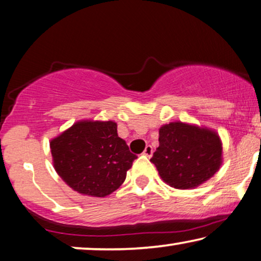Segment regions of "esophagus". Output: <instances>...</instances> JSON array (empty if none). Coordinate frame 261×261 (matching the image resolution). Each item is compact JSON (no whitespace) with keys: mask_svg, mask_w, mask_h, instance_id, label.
I'll use <instances>...</instances> for the list:
<instances>
[{"mask_svg":"<svg viewBox=\"0 0 261 261\" xmlns=\"http://www.w3.org/2000/svg\"><path fill=\"white\" fill-rule=\"evenodd\" d=\"M152 153H153V148H152L151 145H147L144 150V154L146 155V157H151Z\"/></svg>","mask_w":261,"mask_h":261,"instance_id":"obj_1","label":"esophagus"}]
</instances>
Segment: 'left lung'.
<instances>
[{
    "label": "left lung",
    "mask_w": 261,
    "mask_h": 261,
    "mask_svg": "<svg viewBox=\"0 0 261 261\" xmlns=\"http://www.w3.org/2000/svg\"><path fill=\"white\" fill-rule=\"evenodd\" d=\"M160 146L152 155L162 180L177 189L195 188L218 171L222 141L216 132L184 122L160 129Z\"/></svg>",
    "instance_id": "obj_1"
}]
</instances>
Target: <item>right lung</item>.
I'll list each match as a JSON object with an SVG mask.
<instances>
[{
	"mask_svg": "<svg viewBox=\"0 0 261 261\" xmlns=\"http://www.w3.org/2000/svg\"><path fill=\"white\" fill-rule=\"evenodd\" d=\"M50 150L60 177L74 191L98 198L116 191L138 158L113 121H79L53 139Z\"/></svg>",
	"mask_w": 261,
	"mask_h": 261,
	"instance_id": "right-lung-1",
	"label": "right lung"
}]
</instances>
